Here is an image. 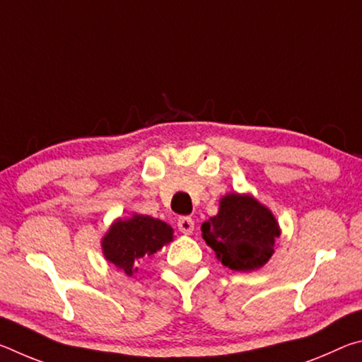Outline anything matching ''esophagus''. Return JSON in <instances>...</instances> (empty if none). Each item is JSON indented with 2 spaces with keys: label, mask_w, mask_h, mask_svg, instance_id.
<instances>
[{
  "label": "esophagus",
  "mask_w": 362,
  "mask_h": 362,
  "mask_svg": "<svg viewBox=\"0 0 362 362\" xmlns=\"http://www.w3.org/2000/svg\"><path fill=\"white\" fill-rule=\"evenodd\" d=\"M177 226H179V230L182 233H185V235H189V233H192L193 228H194V222H193L192 217L182 216V217H179V220H177Z\"/></svg>",
  "instance_id": "34e87169"
}]
</instances>
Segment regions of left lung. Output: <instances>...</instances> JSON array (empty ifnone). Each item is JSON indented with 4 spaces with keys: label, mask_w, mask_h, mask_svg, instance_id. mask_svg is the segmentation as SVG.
I'll use <instances>...</instances> for the list:
<instances>
[{
    "label": "left lung",
    "mask_w": 362,
    "mask_h": 362,
    "mask_svg": "<svg viewBox=\"0 0 362 362\" xmlns=\"http://www.w3.org/2000/svg\"><path fill=\"white\" fill-rule=\"evenodd\" d=\"M201 231L217 259L236 272L265 265L279 236L273 214L252 196L238 193L222 198L218 214L201 225Z\"/></svg>",
    "instance_id": "1"
}]
</instances>
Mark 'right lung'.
Returning <instances> with one entry per match:
<instances>
[{"mask_svg": "<svg viewBox=\"0 0 362 362\" xmlns=\"http://www.w3.org/2000/svg\"><path fill=\"white\" fill-rule=\"evenodd\" d=\"M169 241H173V228L168 223L134 214L132 218L116 220L103 238L102 247L105 259L131 276L137 272L134 267L140 259L153 255Z\"/></svg>", "mask_w": 362, "mask_h": 362, "instance_id": "right-lung-1", "label": "right lung"}]
</instances>
